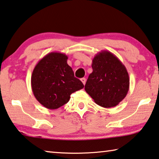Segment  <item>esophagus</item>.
I'll use <instances>...</instances> for the list:
<instances>
[{
  "mask_svg": "<svg viewBox=\"0 0 159 159\" xmlns=\"http://www.w3.org/2000/svg\"><path fill=\"white\" fill-rule=\"evenodd\" d=\"M80 80H81L83 84H84V85H85V83H86V79H85V78H82V79H80Z\"/></svg>",
  "mask_w": 159,
  "mask_h": 159,
  "instance_id": "34e87169",
  "label": "esophagus"
}]
</instances>
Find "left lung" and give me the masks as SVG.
<instances>
[{
	"label": "left lung",
	"mask_w": 159,
	"mask_h": 159,
	"mask_svg": "<svg viewBox=\"0 0 159 159\" xmlns=\"http://www.w3.org/2000/svg\"><path fill=\"white\" fill-rule=\"evenodd\" d=\"M92 68L85 90L100 106H117L129 90V78L126 67L112 53L103 50L93 58Z\"/></svg>",
	"instance_id": "obj_1"
}]
</instances>
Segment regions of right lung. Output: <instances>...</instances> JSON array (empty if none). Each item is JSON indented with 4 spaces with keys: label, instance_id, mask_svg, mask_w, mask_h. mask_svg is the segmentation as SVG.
<instances>
[{
    "label": "right lung",
    "instance_id": "obj_1",
    "mask_svg": "<svg viewBox=\"0 0 159 159\" xmlns=\"http://www.w3.org/2000/svg\"><path fill=\"white\" fill-rule=\"evenodd\" d=\"M68 57L60 52H51L37 63L32 71L31 86L38 102L47 109L55 110L66 104L71 93L84 89L74 77Z\"/></svg>",
    "mask_w": 159,
    "mask_h": 159
}]
</instances>
